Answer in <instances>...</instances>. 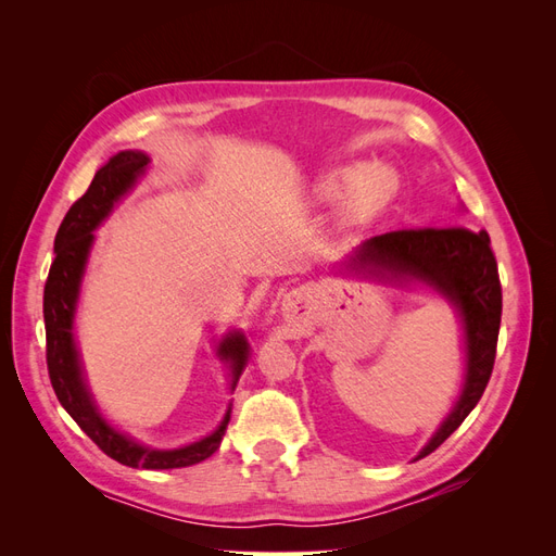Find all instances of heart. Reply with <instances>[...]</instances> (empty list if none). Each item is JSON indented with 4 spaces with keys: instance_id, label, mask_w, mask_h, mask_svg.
<instances>
[{
    "instance_id": "b5f03b06",
    "label": "heart",
    "mask_w": 556,
    "mask_h": 556,
    "mask_svg": "<svg viewBox=\"0 0 556 556\" xmlns=\"http://www.w3.org/2000/svg\"><path fill=\"white\" fill-rule=\"evenodd\" d=\"M399 178L387 164H350L327 174L317 182V197L325 201L348 194L350 208L359 215L382 211L396 197Z\"/></svg>"
}]
</instances>
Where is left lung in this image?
<instances>
[{
  "label": "left lung",
  "instance_id": "1",
  "mask_svg": "<svg viewBox=\"0 0 556 556\" xmlns=\"http://www.w3.org/2000/svg\"><path fill=\"white\" fill-rule=\"evenodd\" d=\"M350 264L366 268V274L380 282H394L401 288H408L410 282L425 285L441 294L462 319L466 352L462 394L413 459L417 462L457 431L466 415L478 406L492 376L503 304L490 233L464 227L387 231L366 239L355 257H350Z\"/></svg>",
  "mask_w": 556,
  "mask_h": 556
}]
</instances>
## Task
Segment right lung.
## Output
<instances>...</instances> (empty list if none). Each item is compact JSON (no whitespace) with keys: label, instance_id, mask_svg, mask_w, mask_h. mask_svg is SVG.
<instances>
[{"label":"right lung","instance_id":"obj_1","mask_svg":"<svg viewBox=\"0 0 556 556\" xmlns=\"http://www.w3.org/2000/svg\"><path fill=\"white\" fill-rule=\"evenodd\" d=\"M150 157L141 150H123L113 155L90 182L88 192L64 215V220L55 237V260L50 264L46 290H43V323H46V362L48 376L53 390L62 403V408L74 417V422L86 431L90 439L106 452L111 459L131 468L164 470L182 468L208 459L220 447L223 435L229 425L231 403L225 410L223 422L217 425L204 439L174 450L148 447L129 439L123 431L109 425V419L99 410L97 401L88 387L86 368H83L80 350L74 336L76 306L80 296V282L86 276L90 250L94 243V229L111 215L117 201H121L137 180L146 174ZM215 357L220 359L231 376L233 392L243 368L250 357V345L241 331H229L217 343Z\"/></svg>","mask_w":556,"mask_h":556}]
</instances>
